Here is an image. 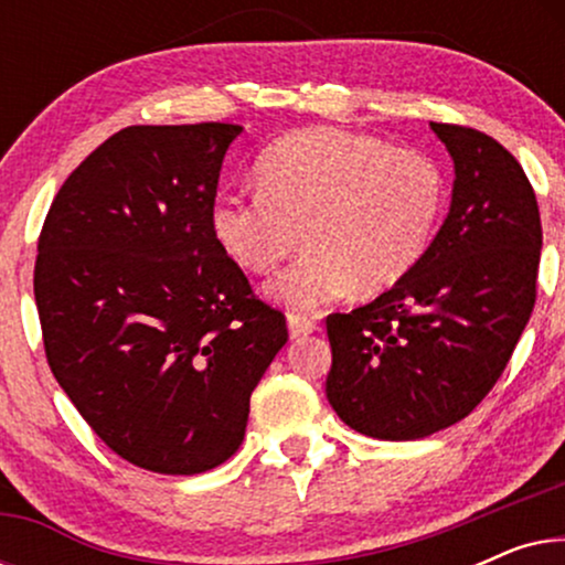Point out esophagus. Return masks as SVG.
Wrapping results in <instances>:
<instances>
[{"mask_svg": "<svg viewBox=\"0 0 565 565\" xmlns=\"http://www.w3.org/2000/svg\"><path fill=\"white\" fill-rule=\"evenodd\" d=\"M288 329H290L292 339H300V337L313 334L316 321L308 319V316H300V313H288Z\"/></svg>", "mask_w": 565, "mask_h": 565, "instance_id": "obj_1", "label": "esophagus"}]
</instances>
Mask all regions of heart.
<instances>
[{
    "instance_id": "heart-1",
    "label": "heart",
    "mask_w": 565,
    "mask_h": 565,
    "mask_svg": "<svg viewBox=\"0 0 565 565\" xmlns=\"http://www.w3.org/2000/svg\"><path fill=\"white\" fill-rule=\"evenodd\" d=\"M257 180L259 190L213 198L211 234L252 275L273 273L303 236V257L269 285L277 303L298 311L404 280L431 246L447 203L437 159L342 128L280 138L259 157Z\"/></svg>"
}]
</instances>
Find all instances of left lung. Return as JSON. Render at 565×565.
<instances>
[{
	"mask_svg": "<svg viewBox=\"0 0 565 565\" xmlns=\"http://www.w3.org/2000/svg\"><path fill=\"white\" fill-rule=\"evenodd\" d=\"M429 126L455 164L445 223L404 280L327 319L331 408L393 443L466 419L493 388L535 306L543 246L520 161L481 130Z\"/></svg>",
	"mask_w": 565,
	"mask_h": 565,
	"instance_id": "left-lung-1",
	"label": "left lung"
}]
</instances>
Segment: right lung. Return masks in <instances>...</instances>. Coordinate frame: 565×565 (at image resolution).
Masks as SVG:
<instances>
[{
    "mask_svg": "<svg viewBox=\"0 0 565 565\" xmlns=\"http://www.w3.org/2000/svg\"><path fill=\"white\" fill-rule=\"evenodd\" d=\"M231 122L130 126L61 184L35 259L51 373L138 468L205 473L242 447L249 396L288 342L211 234Z\"/></svg>",
    "mask_w": 565,
    "mask_h": 565,
    "instance_id": "obj_1",
    "label": "right lung"
}]
</instances>
